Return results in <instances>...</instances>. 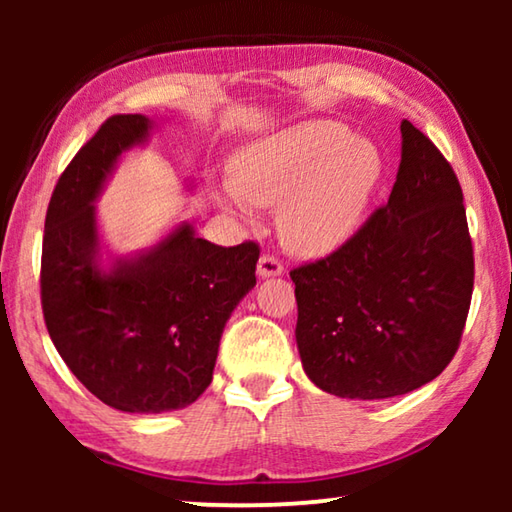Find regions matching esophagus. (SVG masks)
Masks as SVG:
<instances>
[{
  "instance_id": "1",
  "label": "esophagus",
  "mask_w": 512,
  "mask_h": 512,
  "mask_svg": "<svg viewBox=\"0 0 512 512\" xmlns=\"http://www.w3.org/2000/svg\"><path fill=\"white\" fill-rule=\"evenodd\" d=\"M282 273H284V266L277 262L275 257H271V255L259 257V262H257V275L259 277H277Z\"/></svg>"
}]
</instances>
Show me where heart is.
Masks as SVG:
<instances>
[{"label": "heart", "instance_id": "heart-1", "mask_svg": "<svg viewBox=\"0 0 512 512\" xmlns=\"http://www.w3.org/2000/svg\"><path fill=\"white\" fill-rule=\"evenodd\" d=\"M381 176L377 146L339 121L311 119L259 137L232 155L228 210L280 207V235L296 253L320 257L348 241Z\"/></svg>", "mask_w": 512, "mask_h": 512}]
</instances>
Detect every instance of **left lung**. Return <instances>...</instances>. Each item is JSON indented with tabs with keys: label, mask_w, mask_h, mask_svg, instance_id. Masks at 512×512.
<instances>
[{
	"label": "left lung",
	"mask_w": 512,
	"mask_h": 512,
	"mask_svg": "<svg viewBox=\"0 0 512 512\" xmlns=\"http://www.w3.org/2000/svg\"><path fill=\"white\" fill-rule=\"evenodd\" d=\"M388 203L334 255L293 268L307 377L348 400L429 384L461 341L474 284L463 192L427 135L402 119Z\"/></svg>",
	"instance_id": "obj_1"
}]
</instances>
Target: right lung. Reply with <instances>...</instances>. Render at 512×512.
<instances>
[{"instance_id":"obj_1","label":"right lung","mask_w":512,"mask_h":512,"mask_svg":"<svg viewBox=\"0 0 512 512\" xmlns=\"http://www.w3.org/2000/svg\"><path fill=\"white\" fill-rule=\"evenodd\" d=\"M155 128L146 115L110 117L58 178L42 241L51 341L92 395L124 413L196 402L212 384L225 323L257 282V244H210L189 221L133 253L103 241L97 201Z\"/></svg>"}]
</instances>
